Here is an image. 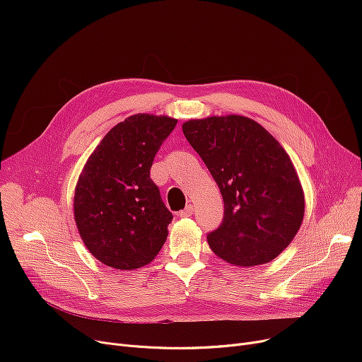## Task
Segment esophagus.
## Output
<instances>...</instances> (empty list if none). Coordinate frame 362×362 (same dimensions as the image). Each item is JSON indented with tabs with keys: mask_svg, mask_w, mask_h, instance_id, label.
<instances>
[{
	"mask_svg": "<svg viewBox=\"0 0 362 362\" xmlns=\"http://www.w3.org/2000/svg\"><path fill=\"white\" fill-rule=\"evenodd\" d=\"M194 214V205H187L185 210H182V211H179V217H182V218H185V217H191Z\"/></svg>",
	"mask_w": 362,
	"mask_h": 362,
	"instance_id": "obj_1",
	"label": "esophagus"
}]
</instances>
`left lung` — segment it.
I'll use <instances>...</instances> for the list:
<instances>
[{"label":"left lung","instance_id":"obj_1","mask_svg":"<svg viewBox=\"0 0 362 362\" xmlns=\"http://www.w3.org/2000/svg\"><path fill=\"white\" fill-rule=\"evenodd\" d=\"M182 129L223 197V223L206 236L213 252L242 267L274 259L305 213L286 151L261 124L236 114L189 120Z\"/></svg>","mask_w":362,"mask_h":362}]
</instances>
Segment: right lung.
I'll return each mask as SVG.
<instances>
[{
  "label": "right lung",
  "instance_id": "obj_1",
  "mask_svg": "<svg viewBox=\"0 0 362 362\" xmlns=\"http://www.w3.org/2000/svg\"><path fill=\"white\" fill-rule=\"evenodd\" d=\"M167 116L135 114L114 126L88 158L74 189V220L89 252L116 270L149 264L173 220L149 170L176 127Z\"/></svg>",
  "mask_w": 362,
  "mask_h": 362
}]
</instances>
